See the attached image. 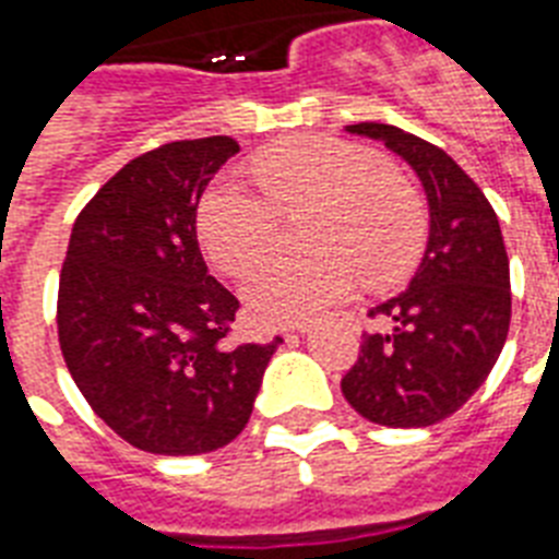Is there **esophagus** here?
Returning a JSON list of instances; mask_svg holds the SVG:
<instances>
[{
  "instance_id": "esophagus-1",
  "label": "esophagus",
  "mask_w": 559,
  "mask_h": 559,
  "mask_svg": "<svg viewBox=\"0 0 559 559\" xmlns=\"http://www.w3.org/2000/svg\"><path fill=\"white\" fill-rule=\"evenodd\" d=\"M307 331H310V324H296V328H293V333H301V336H305Z\"/></svg>"
}]
</instances>
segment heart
Here are the masks:
<instances>
[{"mask_svg": "<svg viewBox=\"0 0 559 559\" xmlns=\"http://www.w3.org/2000/svg\"><path fill=\"white\" fill-rule=\"evenodd\" d=\"M261 193L219 179L200 202V240L211 263L243 275L275 240L278 214L310 209L305 258H270L243 281V301L263 324L310 319L348 296L357 272L368 287H385L420 258L424 202L377 153L359 144L305 135L252 159Z\"/></svg>", "mask_w": 559, "mask_h": 559, "instance_id": "b5f03b06", "label": "heart"}]
</instances>
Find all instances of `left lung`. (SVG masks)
Here are the masks:
<instances>
[{
	"label": "left lung",
	"mask_w": 559,
	"mask_h": 559,
	"mask_svg": "<svg viewBox=\"0 0 559 559\" xmlns=\"http://www.w3.org/2000/svg\"><path fill=\"white\" fill-rule=\"evenodd\" d=\"M348 133L382 142L415 170L429 202V237L415 278L371 310L342 394L371 424L432 426L467 403L502 354L511 324V266L481 188L435 144L391 124Z\"/></svg>",
	"instance_id": "left-lung-1"
}]
</instances>
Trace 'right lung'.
<instances>
[{
    "label": "right lung",
    "mask_w": 559,
    "mask_h": 559,
    "mask_svg": "<svg viewBox=\"0 0 559 559\" xmlns=\"http://www.w3.org/2000/svg\"><path fill=\"white\" fill-rule=\"evenodd\" d=\"M240 144L170 142L118 170L69 237L57 336L95 415L135 450L200 455L235 441L281 345L228 348L240 301L209 275L197 205Z\"/></svg>",
    "instance_id": "add662e5"
}]
</instances>
